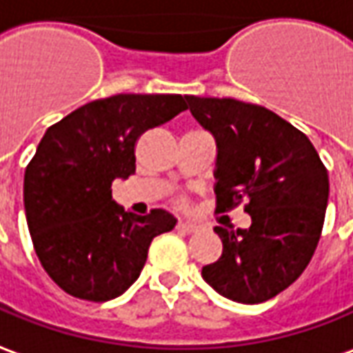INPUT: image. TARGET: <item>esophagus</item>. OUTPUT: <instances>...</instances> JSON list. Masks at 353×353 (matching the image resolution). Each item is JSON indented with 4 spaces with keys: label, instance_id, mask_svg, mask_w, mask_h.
I'll list each match as a JSON object with an SVG mask.
<instances>
[{
    "label": "esophagus",
    "instance_id": "obj_1",
    "mask_svg": "<svg viewBox=\"0 0 353 353\" xmlns=\"http://www.w3.org/2000/svg\"><path fill=\"white\" fill-rule=\"evenodd\" d=\"M176 228H179L181 232H184V234H192V232L198 230V225H196V223H190V221H181V223L176 225Z\"/></svg>",
    "mask_w": 353,
    "mask_h": 353
}]
</instances>
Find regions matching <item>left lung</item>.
I'll list each match as a JSON object with an SVG mask.
<instances>
[{
  "instance_id": "8db88e82",
  "label": "left lung",
  "mask_w": 353,
  "mask_h": 353,
  "mask_svg": "<svg viewBox=\"0 0 353 353\" xmlns=\"http://www.w3.org/2000/svg\"><path fill=\"white\" fill-rule=\"evenodd\" d=\"M217 142V211L246 201L250 228L215 227L223 255L203 281L232 302L261 303L305 271L319 244L329 174L310 138L273 111L232 98L184 96Z\"/></svg>"
}]
</instances>
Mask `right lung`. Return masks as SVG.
I'll use <instances>...</instances> for the list:
<instances>
[{
  "label": "right lung",
  "instance_id": "1",
  "mask_svg": "<svg viewBox=\"0 0 353 353\" xmlns=\"http://www.w3.org/2000/svg\"><path fill=\"white\" fill-rule=\"evenodd\" d=\"M188 109L181 94H119L51 125L24 171V211L50 279L74 298L107 302L142 273L155 236L176 219L163 209L126 213L115 179L136 171V142Z\"/></svg>",
  "mask_w": 353,
  "mask_h": 353
}]
</instances>
